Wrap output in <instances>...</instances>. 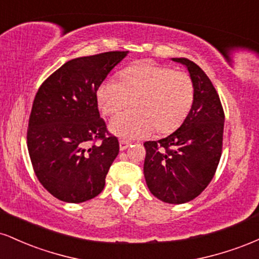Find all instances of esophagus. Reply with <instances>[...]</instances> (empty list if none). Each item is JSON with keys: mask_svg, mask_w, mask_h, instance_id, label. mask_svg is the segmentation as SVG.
I'll use <instances>...</instances> for the list:
<instances>
[{"mask_svg": "<svg viewBox=\"0 0 259 259\" xmlns=\"http://www.w3.org/2000/svg\"><path fill=\"white\" fill-rule=\"evenodd\" d=\"M129 146H130V142L126 141V140H120V141H119V148H120V151L126 150V148L129 147Z\"/></svg>", "mask_w": 259, "mask_h": 259, "instance_id": "esophagus-1", "label": "esophagus"}]
</instances>
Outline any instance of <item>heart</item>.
Masks as SVG:
<instances>
[{
  "instance_id": "heart-1",
  "label": "heart",
  "mask_w": 259,
  "mask_h": 259,
  "mask_svg": "<svg viewBox=\"0 0 259 259\" xmlns=\"http://www.w3.org/2000/svg\"><path fill=\"white\" fill-rule=\"evenodd\" d=\"M195 86L189 74L163 65L142 63L120 73V81L108 79L100 85L97 101L101 112L114 115L133 101V111L121 113L109 129L123 139H141L179 127L191 109Z\"/></svg>"
}]
</instances>
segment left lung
<instances>
[{"label": "left lung", "mask_w": 259, "mask_h": 259, "mask_svg": "<svg viewBox=\"0 0 259 259\" xmlns=\"http://www.w3.org/2000/svg\"><path fill=\"white\" fill-rule=\"evenodd\" d=\"M187 68L195 86L189 114L178 130L146 141L144 174L151 194L167 203L194 200L214 177L224 133V111L206 73L187 58H171Z\"/></svg>", "instance_id": "obj_1"}]
</instances>
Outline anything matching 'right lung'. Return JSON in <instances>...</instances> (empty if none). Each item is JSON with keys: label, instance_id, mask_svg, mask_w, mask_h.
Listing matches in <instances>:
<instances>
[{"label": "right lung", "instance_id": "1", "mask_svg": "<svg viewBox=\"0 0 259 259\" xmlns=\"http://www.w3.org/2000/svg\"><path fill=\"white\" fill-rule=\"evenodd\" d=\"M126 55L112 51L74 58L36 92L26 134L29 156L41 185L58 200L80 203L105 187L119 142L100 117L97 90Z\"/></svg>", "mask_w": 259, "mask_h": 259}]
</instances>
